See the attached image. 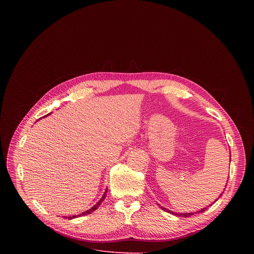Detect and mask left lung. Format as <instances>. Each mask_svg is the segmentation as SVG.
<instances>
[{
  "label": "left lung",
  "mask_w": 254,
  "mask_h": 254,
  "mask_svg": "<svg viewBox=\"0 0 254 254\" xmlns=\"http://www.w3.org/2000/svg\"><path fill=\"white\" fill-rule=\"evenodd\" d=\"M222 195V194H221ZM221 195L219 196V198L221 197ZM218 200V199H217ZM216 200V201H217ZM212 204H214V203H212ZM211 204V205H212ZM210 205V206H211ZM164 211H166V212H169V213H172V214H174V215H177L178 217H190V216H192V215H194V214H197V213H203L207 208H203V209H201V210H199V211H196L195 213H176V212H173V211H170V210H168V209H166V208H164V207H161Z\"/></svg>",
  "instance_id": "1"
}]
</instances>
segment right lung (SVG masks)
Listing matches in <instances>:
<instances>
[{"mask_svg":"<svg viewBox=\"0 0 254 254\" xmlns=\"http://www.w3.org/2000/svg\"><path fill=\"white\" fill-rule=\"evenodd\" d=\"M48 116V115H47ZM106 192H107V190H105V192H104V195L102 196V198L94 205V206H92L89 210H87V211H85V212H83V213H81L80 215H74V216H69V217H65V218H68V219H73V218H76V217H80V216H83V215H87V214H90L91 212H93L94 210H96L99 206H100V204L102 203V201L104 200V198H105V196H106Z\"/></svg>","mask_w":254,"mask_h":254,"instance_id":"1","label":"right lung"}]
</instances>
